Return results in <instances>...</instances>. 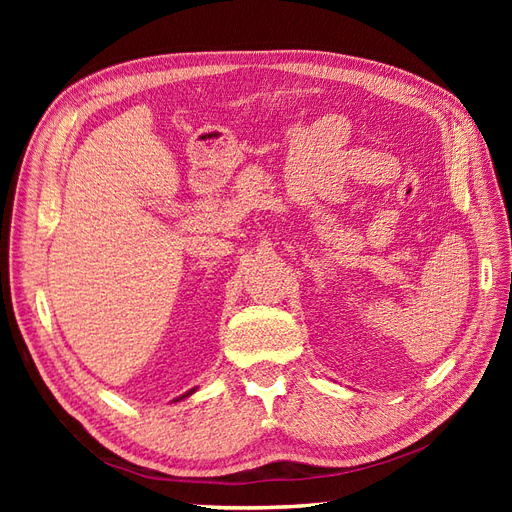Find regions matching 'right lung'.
Wrapping results in <instances>:
<instances>
[{"label":"right lung","instance_id":"right-lung-1","mask_svg":"<svg viewBox=\"0 0 512 512\" xmlns=\"http://www.w3.org/2000/svg\"><path fill=\"white\" fill-rule=\"evenodd\" d=\"M194 393H196V386H194V389H190L188 393H183V395H179L177 399H173V404H177V401H183L185 397H190V395H194Z\"/></svg>","mask_w":512,"mask_h":512}]
</instances>
